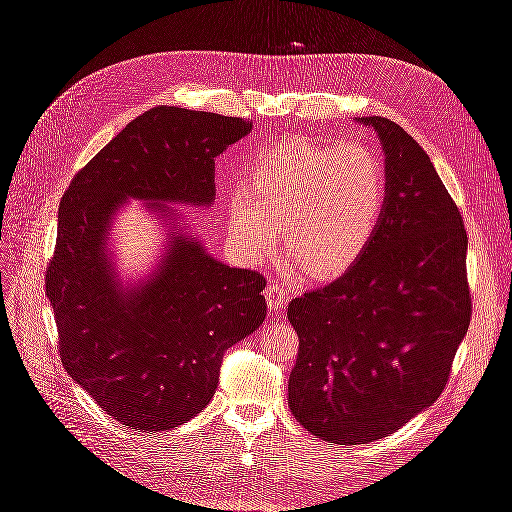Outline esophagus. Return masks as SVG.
I'll list each match as a JSON object with an SVG mask.
<instances>
[{"instance_id": "obj_1", "label": "esophagus", "mask_w": 512, "mask_h": 512, "mask_svg": "<svg viewBox=\"0 0 512 512\" xmlns=\"http://www.w3.org/2000/svg\"><path fill=\"white\" fill-rule=\"evenodd\" d=\"M265 297H267L271 312H282V309L288 303L286 288L282 284H277V282H269V286L265 288Z\"/></svg>"}]
</instances>
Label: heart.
<instances>
[{"mask_svg": "<svg viewBox=\"0 0 512 512\" xmlns=\"http://www.w3.org/2000/svg\"><path fill=\"white\" fill-rule=\"evenodd\" d=\"M389 179L378 151L363 145L288 141L247 166L245 190L226 198L235 250L258 258L282 226L286 250L312 280H333L367 252L380 226Z\"/></svg>", "mask_w": 512, "mask_h": 512, "instance_id": "heart-1", "label": "heart"}]
</instances>
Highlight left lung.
Here are the masks:
<instances>
[{
    "label": "left lung",
    "instance_id": "8db88e82",
    "mask_svg": "<svg viewBox=\"0 0 512 512\" xmlns=\"http://www.w3.org/2000/svg\"><path fill=\"white\" fill-rule=\"evenodd\" d=\"M356 121L376 132L389 179L376 237L342 277L288 305L290 412L346 446L386 438L440 397L472 316L468 235L429 156L395 121Z\"/></svg>",
    "mask_w": 512,
    "mask_h": 512
}]
</instances>
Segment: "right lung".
<instances>
[{"mask_svg":"<svg viewBox=\"0 0 512 512\" xmlns=\"http://www.w3.org/2000/svg\"><path fill=\"white\" fill-rule=\"evenodd\" d=\"M252 123L156 106L128 123L70 183L46 269L61 363L121 425L166 431L190 421L218 389L224 352L267 316L258 271L211 256L177 205L215 203V158ZM130 199L163 224V254L123 276L112 222Z\"/></svg>","mask_w":512,"mask_h":512,"instance_id":"1","label":"right lung"}]
</instances>
